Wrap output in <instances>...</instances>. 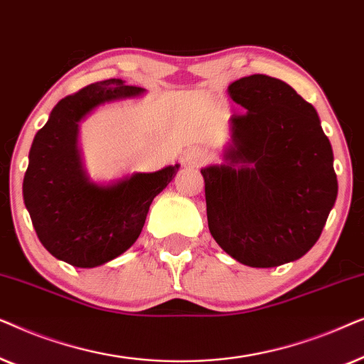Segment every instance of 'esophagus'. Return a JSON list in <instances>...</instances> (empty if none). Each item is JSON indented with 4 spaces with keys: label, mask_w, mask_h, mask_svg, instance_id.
Returning <instances> with one entry per match:
<instances>
[{
    "label": "esophagus",
    "mask_w": 364,
    "mask_h": 364,
    "mask_svg": "<svg viewBox=\"0 0 364 364\" xmlns=\"http://www.w3.org/2000/svg\"><path fill=\"white\" fill-rule=\"evenodd\" d=\"M207 161V154L202 151V149H188V151L183 154V162L192 164V166H198V164H203Z\"/></svg>",
    "instance_id": "esophagus-1"
}]
</instances>
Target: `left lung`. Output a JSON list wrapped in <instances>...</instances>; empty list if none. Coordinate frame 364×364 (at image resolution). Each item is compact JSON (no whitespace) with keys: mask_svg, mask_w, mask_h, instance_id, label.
<instances>
[{"mask_svg":"<svg viewBox=\"0 0 364 364\" xmlns=\"http://www.w3.org/2000/svg\"><path fill=\"white\" fill-rule=\"evenodd\" d=\"M228 94L245 112L230 119L227 164L202 168L208 230L243 265L298 260L335 205L331 144L315 107L280 79L253 74Z\"/></svg>","mask_w":364,"mask_h":364,"instance_id":"8db88e82","label":"left lung"}]
</instances>
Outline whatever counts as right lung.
<instances>
[{"mask_svg":"<svg viewBox=\"0 0 364 364\" xmlns=\"http://www.w3.org/2000/svg\"><path fill=\"white\" fill-rule=\"evenodd\" d=\"M142 87L107 79L61 99L34 136L23 197L43 247L79 268L102 265L141 235L149 207L178 171V164L134 173L114 186L87 181L77 152V122L99 104L137 96Z\"/></svg>","mask_w":364,"mask_h":364,"instance_id":"1","label":"right lung"}]
</instances>
